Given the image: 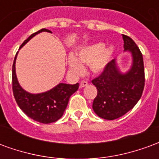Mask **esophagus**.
<instances>
[{
	"label": "esophagus",
	"mask_w": 159,
	"mask_h": 159,
	"mask_svg": "<svg viewBox=\"0 0 159 159\" xmlns=\"http://www.w3.org/2000/svg\"><path fill=\"white\" fill-rule=\"evenodd\" d=\"M89 83L87 81H82L81 83H80V88H84V87H86Z\"/></svg>",
	"instance_id": "esophagus-1"
}]
</instances>
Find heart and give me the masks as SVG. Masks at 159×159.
<instances>
[{"instance_id": "obj_1", "label": "heart", "mask_w": 159, "mask_h": 159, "mask_svg": "<svg viewBox=\"0 0 159 159\" xmlns=\"http://www.w3.org/2000/svg\"><path fill=\"white\" fill-rule=\"evenodd\" d=\"M106 45L102 42H98L81 49L75 56H70L68 66L72 72L82 74L84 70L83 64L90 66L92 71L100 73L107 68L111 59L116 52L114 46L105 48Z\"/></svg>"}]
</instances>
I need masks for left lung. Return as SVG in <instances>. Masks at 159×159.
Listing matches in <instances>:
<instances>
[{
    "label": "left lung",
    "instance_id": "left-lung-1",
    "mask_svg": "<svg viewBox=\"0 0 159 159\" xmlns=\"http://www.w3.org/2000/svg\"><path fill=\"white\" fill-rule=\"evenodd\" d=\"M124 51L132 54L133 63L126 73L120 72L115 59L111 60L100 76L92 80L97 96L93 109L101 118L114 120L122 117L139 101L145 86L142 53L129 36L123 35Z\"/></svg>",
    "mask_w": 159,
    "mask_h": 159
}]
</instances>
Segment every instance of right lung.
<instances>
[{
	"instance_id": "right-lung-1",
	"label": "right lung",
	"mask_w": 159,
	"mask_h": 159,
	"mask_svg": "<svg viewBox=\"0 0 159 159\" xmlns=\"http://www.w3.org/2000/svg\"><path fill=\"white\" fill-rule=\"evenodd\" d=\"M47 31L51 32L49 30L42 29L32 35L23 42L19 48L37 34ZM15 59L12 65V92L15 100L19 108L31 119L42 123H51L56 122L62 117L64 111L69 102L70 97L78 89L79 84H66L59 83L52 89L41 93H30L23 89L19 85L15 70Z\"/></svg>"
}]
</instances>
